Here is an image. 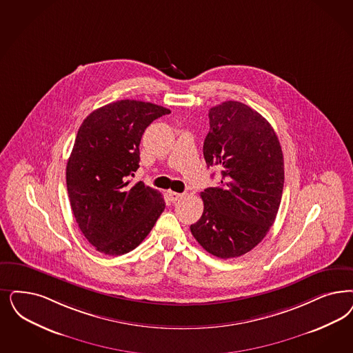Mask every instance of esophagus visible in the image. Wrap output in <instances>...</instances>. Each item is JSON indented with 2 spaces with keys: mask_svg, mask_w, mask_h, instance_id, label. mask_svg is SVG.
Segmentation results:
<instances>
[{
  "mask_svg": "<svg viewBox=\"0 0 353 353\" xmlns=\"http://www.w3.org/2000/svg\"><path fill=\"white\" fill-rule=\"evenodd\" d=\"M168 195H170V199L174 203V202H177V201H180V199H183V194H181V193H174V192H170L168 193Z\"/></svg>",
  "mask_w": 353,
  "mask_h": 353,
  "instance_id": "34e87169",
  "label": "esophagus"
}]
</instances>
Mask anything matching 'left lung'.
<instances>
[{"label": "left lung", "instance_id": "8db88e82", "mask_svg": "<svg viewBox=\"0 0 353 353\" xmlns=\"http://www.w3.org/2000/svg\"><path fill=\"white\" fill-rule=\"evenodd\" d=\"M208 119L203 157L221 179L201 193L203 214L190 231L210 254L227 259L250 252L274 224L284 160L272 126L246 104L224 101L208 110Z\"/></svg>", "mask_w": 353, "mask_h": 353}]
</instances>
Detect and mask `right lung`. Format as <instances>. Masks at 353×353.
<instances>
[{"mask_svg": "<svg viewBox=\"0 0 353 353\" xmlns=\"http://www.w3.org/2000/svg\"><path fill=\"white\" fill-rule=\"evenodd\" d=\"M170 110L139 100H119L82 122L66 165L74 218L105 256H122L147 237L165 208L163 195L130 177L139 168L147 126Z\"/></svg>", "mask_w": 353, "mask_h": 353, "instance_id": "obj_1", "label": "right lung"}]
</instances>
